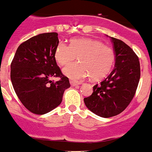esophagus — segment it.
I'll use <instances>...</instances> for the list:
<instances>
[{"label":"esophagus","instance_id":"1","mask_svg":"<svg viewBox=\"0 0 152 152\" xmlns=\"http://www.w3.org/2000/svg\"><path fill=\"white\" fill-rule=\"evenodd\" d=\"M70 84H71V85H72V86L75 87V86L79 85V84H80V83L75 82V81H74V80H70Z\"/></svg>","mask_w":152,"mask_h":152}]
</instances>
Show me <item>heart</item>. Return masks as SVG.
Here are the masks:
<instances>
[{
	"mask_svg": "<svg viewBox=\"0 0 152 152\" xmlns=\"http://www.w3.org/2000/svg\"><path fill=\"white\" fill-rule=\"evenodd\" d=\"M78 57L79 61L64 67L67 77L80 80L90 75L92 79L105 77L115 61L113 49L99 40L91 38L72 39L70 45L59 42L55 50V58L60 65H65Z\"/></svg>",
	"mask_w": 152,
	"mask_h": 152,
	"instance_id": "obj_1",
	"label": "heart"
}]
</instances>
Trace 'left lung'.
Masks as SVG:
<instances>
[{"label":"left lung","mask_w":152,"mask_h":152,"mask_svg":"<svg viewBox=\"0 0 152 152\" xmlns=\"http://www.w3.org/2000/svg\"><path fill=\"white\" fill-rule=\"evenodd\" d=\"M115 53V68L93 94L84 99L86 107L101 117L121 113L133 99L140 79L139 57L124 42L111 37Z\"/></svg>","instance_id":"obj_1"}]
</instances>
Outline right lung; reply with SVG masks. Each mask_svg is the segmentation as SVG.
<instances>
[{
    "instance_id": "1",
    "label": "right lung",
    "mask_w": 152,
    "mask_h": 152,
    "mask_svg": "<svg viewBox=\"0 0 152 152\" xmlns=\"http://www.w3.org/2000/svg\"><path fill=\"white\" fill-rule=\"evenodd\" d=\"M59 41L57 33H42L19 45L10 64V79L23 105L34 114L50 112L62 101L70 88L55 58ZM51 77H59L56 83Z\"/></svg>"
}]
</instances>
